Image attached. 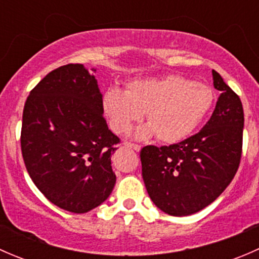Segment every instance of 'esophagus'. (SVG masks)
Segmentation results:
<instances>
[{
    "mask_svg": "<svg viewBox=\"0 0 259 259\" xmlns=\"http://www.w3.org/2000/svg\"><path fill=\"white\" fill-rule=\"evenodd\" d=\"M124 145L126 146V148H130V149H134L135 151H139L140 150V145L138 144H133V143H129V142H125Z\"/></svg>",
    "mask_w": 259,
    "mask_h": 259,
    "instance_id": "34e87169",
    "label": "esophagus"
}]
</instances>
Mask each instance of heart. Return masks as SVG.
Listing matches in <instances>:
<instances>
[{"label": "heart", "mask_w": 259, "mask_h": 259, "mask_svg": "<svg viewBox=\"0 0 259 259\" xmlns=\"http://www.w3.org/2000/svg\"><path fill=\"white\" fill-rule=\"evenodd\" d=\"M213 104L209 85L180 75L133 81L126 91L110 88L103 98L104 111L114 132L127 133L146 113L149 122L137 130L135 137L148 139L156 135L166 144L187 139Z\"/></svg>", "instance_id": "b5f03b06"}]
</instances>
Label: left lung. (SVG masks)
Wrapping results in <instances>:
<instances>
[{"instance_id": "8db88e82", "label": "left lung", "mask_w": 259, "mask_h": 259, "mask_svg": "<svg viewBox=\"0 0 259 259\" xmlns=\"http://www.w3.org/2000/svg\"><path fill=\"white\" fill-rule=\"evenodd\" d=\"M211 74L221 95L203 129L178 144L146 145L140 151L146 192L169 215H190L208 207L228 187L241 163L242 101L218 72Z\"/></svg>"}]
</instances>
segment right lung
<instances>
[{
	"label": "right lung",
	"mask_w": 259,
	"mask_h": 259,
	"mask_svg": "<svg viewBox=\"0 0 259 259\" xmlns=\"http://www.w3.org/2000/svg\"><path fill=\"white\" fill-rule=\"evenodd\" d=\"M69 64L49 72L25 103L21 151L28 176L55 205L86 213L108 199L120 139L104 119L94 72Z\"/></svg>",
	"instance_id": "obj_1"
}]
</instances>
